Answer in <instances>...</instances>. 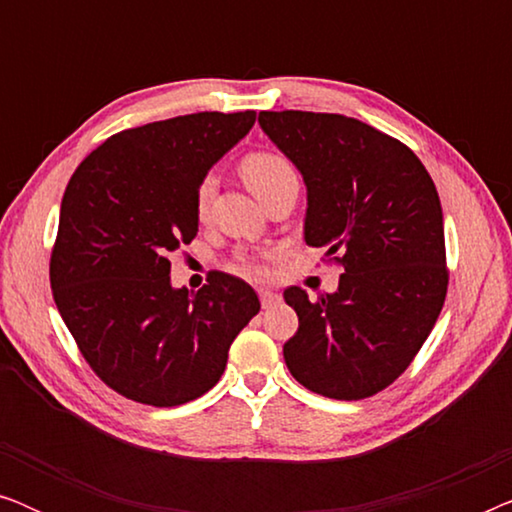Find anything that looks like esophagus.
<instances>
[{
  "label": "esophagus",
  "mask_w": 512,
  "mask_h": 512,
  "mask_svg": "<svg viewBox=\"0 0 512 512\" xmlns=\"http://www.w3.org/2000/svg\"><path fill=\"white\" fill-rule=\"evenodd\" d=\"M258 298H261L263 307H272L275 303H279V293L270 289H258Z\"/></svg>",
  "instance_id": "34e87169"
}]
</instances>
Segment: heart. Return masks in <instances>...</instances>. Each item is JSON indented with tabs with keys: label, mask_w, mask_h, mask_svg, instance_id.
Listing matches in <instances>:
<instances>
[{
	"label": "heart",
	"mask_w": 512,
	"mask_h": 512,
	"mask_svg": "<svg viewBox=\"0 0 512 512\" xmlns=\"http://www.w3.org/2000/svg\"><path fill=\"white\" fill-rule=\"evenodd\" d=\"M242 177L247 181L251 191H254L256 198L263 200L265 195L275 191L279 184H284V181L289 179H298V174L291 160L282 156V153L254 151L242 160ZM214 191H216V179L212 174H207V177L198 184V191H195V214H198V219H205L209 214ZM230 268L247 277H261L265 272L263 265L247 254L237 256Z\"/></svg>",
	"instance_id": "1"
}]
</instances>
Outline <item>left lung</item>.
<instances>
[{
    "label": "left lung",
    "mask_w": 512,
    "mask_h": 512,
    "mask_svg": "<svg viewBox=\"0 0 512 512\" xmlns=\"http://www.w3.org/2000/svg\"><path fill=\"white\" fill-rule=\"evenodd\" d=\"M258 123L303 174L305 242L326 247L345 270L335 293L284 291L298 314L286 366L314 394L373 396L410 366L443 310L436 186L408 146L356 118L261 111Z\"/></svg>",
    "instance_id": "1"
}]
</instances>
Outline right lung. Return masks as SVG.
<instances>
[{
	"label": "right lung",
	"instance_id": "right-lung-1",
	"mask_svg": "<svg viewBox=\"0 0 512 512\" xmlns=\"http://www.w3.org/2000/svg\"><path fill=\"white\" fill-rule=\"evenodd\" d=\"M254 121L256 111H200L123 130L69 179L53 298L88 366L130 401L174 408L207 394L261 310L226 272L195 296L170 282V254L198 235V184Z\"/></svg>",
	"mask_w": 512,
	"mask_h": 512
}]
</instances>
